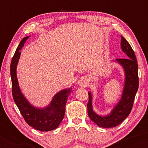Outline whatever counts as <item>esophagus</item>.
Instances as JSON below:
<instances>
[{
	"mask_svg": "<svg viewBox=\"0 0 148 148\" xmlns=\"http://www.w3.org/2000/svg\"><path fill=\"white\" fill-rule=\"evenodd\" d=\"M78 85L80 86H82V87H86L88 86V83L85 79H81L78 81Z\"/></svg>",
	"mask_w": 148,
	"mask_h": 148,
	"instance_id": "34e87169",
	"label": "esophagus"
}]
</instances>
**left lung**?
Masks as SVG:
<instances>
[{"mask_svg": "<svg viewBox=\"0 0 148 148\" xmlns=\"http://www.w3.org/2000/svg\"><path fill=\"white\" fill-rule=\"evenodd\" d=\"M121 48L126 53L127 58H118L116 61L122 65L125 70V86L118 104L110 114L101 116L95 113L92 106L91 93L88 92L89 100L87 104L88 113L92 121L103 128H111L120 125L130 115L133 106L136 94L138 88V64L135 53L129 42L121 36Z\"/></svg>", "mask_w": 148, "mask_h": 148, "instance_id": "8db88e82", "label": "left lung"}]
</instances>
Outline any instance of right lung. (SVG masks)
Wrapping results in <instances>:
<instances>
[{
	"label": "right lung",
	"mask_w": 148,
	"mask_h": 148,
	"mask_svg": "<svg viewBox=\"0 0 148 148\" xmlns=\"http://www.w3.org/2000/svg\"><path fill=\"white\" fill-rule=\"evenodd\" d=\"M28 38V37H25L20 42L10 64L13 99L28 125L37 130L48 132L56 129L63 119L65 105L72 88L58 92L53 97L50 104L45 108H37L28 102L21 93L16 77V66L21 55L20 50Z\"/></svg>",
	"instance_id": "add662e5"
}]
</instances>
